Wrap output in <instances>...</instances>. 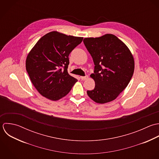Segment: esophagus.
I'll use <instances>...</instances> for the list:
<instances>
[{"label":"esophagus","mask_w":159,"mask_h":159,"mask_svg":"<svg viewBox=\"0 0 159 159\" xmlns=\"http://www.w3.org/2000/svg\"><path fill=\"white\" fill-rule=\"evenodd\" d=\"M80 78H81V79L82 80H86V79H88V76H80Z\"/></svg>","instance_id":"obj_1"}]
</instances>
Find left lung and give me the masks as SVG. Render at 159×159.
Wrapping results in <instances>:
<instances>
[{
    "instance_id": "8db88e82",
    "label": "left lung",
    "mask_w": 159,
    "mask_h": 159,
    "mask_svg": "<svg viewBox=\"0 0 159 159\" xmlns=\"http://www.w3.org/2000/svg\"><path fill=\"white\" fill-rule=\"evenodd\" d=\"M83 42L95 65L94 73L90 75L95 88L87 94L96 103L111 102L126 88L133 76V54L123 41L111 34L86 38Z\"/></svg>"
}]
</instances>
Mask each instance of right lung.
<instances>
[{
	"instance_id": "obj_1",
	"label": "right lung",
	"mask_w": 159,
	"mask_h": 159,
	"mask_svg": "<svg viewBox=\"0 0 159 159\" xmlns=\"http://www.w3.org/2000/svg\"><path fill=\"white\" fill-rule=\"evenodd\" d=\"M83 39V37L53 31L43 36L30 51L26 69L31 83L43 96L58 101L67 95L78 81L68 73V56Z\"/></svg>"
}]
</instances>
